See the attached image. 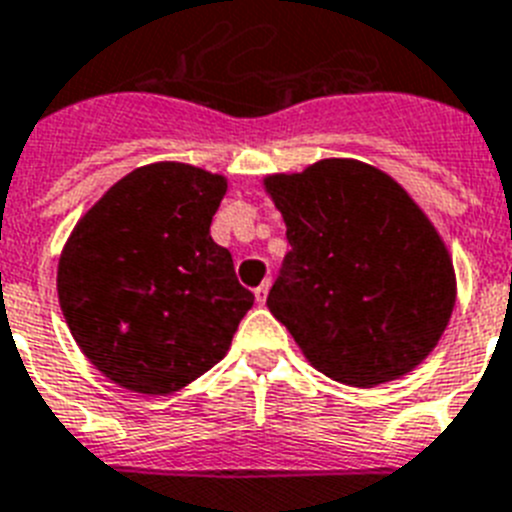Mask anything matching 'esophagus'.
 <instances>
[{
	"label": "esophagus",
	"mask_w": 512,
	"mask_h": 512,
	"mask_svg": "<svg viewBox=\"0 0 512 512\" xmlns=\"http://www.w3.org/2000/svg\"><path fill=\"white\" fill-rule=\"evenodd\" d=\"M269 287H272V282L266 280V282H261V285L256 287V290H253V293H256V301H259V303L266 301V295H269Z\"/></svg>",
	"instance_id": "obj_1"
}]
</instances>
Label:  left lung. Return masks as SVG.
I'll return each instance as SVG.
<instances>
[{
  "instance_id": "1",
  "label": "left lung",
  "mask_w": 512,
  "mask_h": 512,
  "mask_svg": "<svg viewBox=\"0 0 512 512\" xmlns=\"http://www.w3.org/2000/svg\"><path fill=\"white\" fill-rule=\"evenodd\" d=\"M264 185L290 243L266 306L311 366L350 387L416 369L455 306L453 261L416 201L356 159Z\"/></svg>"
}]
</instances>
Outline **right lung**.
Segmentation results:
<instances>
[{
  "label": "right lung",
  "instance_id": "right-lung-1",
  "mask_svg": "<svg viewBox=\"0 0 512 512\" xmlns=\"http://www.w3.org/2000/svg\"><path fill=\"white\" fill-rule=\"evenodd\" d=\"M227 180L180 162L138 167L86 211L59 256L65 322L104 377L170 395L225 358L253 293L211 217Z\"/></svg>",
  "mask_w": 512,
  "mask_h": 512
}]
</instances>
